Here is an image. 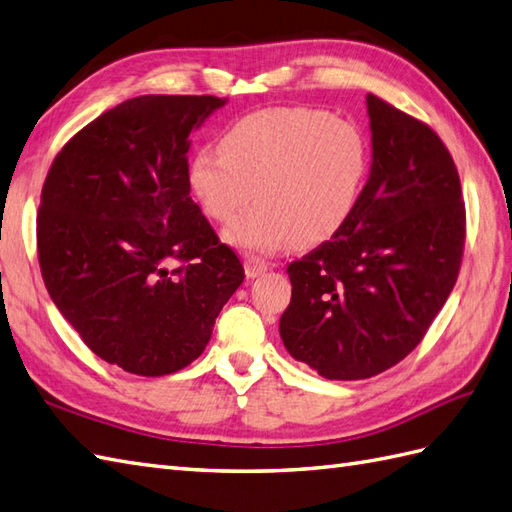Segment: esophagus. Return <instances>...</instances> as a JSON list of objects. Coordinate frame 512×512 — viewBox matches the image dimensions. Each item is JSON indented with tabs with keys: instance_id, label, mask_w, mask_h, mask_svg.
Returning a JSON list of instances; mask_svg holds the SVG:
<instances>
[{
	"instance_id": "obj_1",
	"label": "esophagus",
	"mask_w": 512,
	"mask_h": 512,
	"mask_svg": "<svg viewBox=\"0 0 512 512\" xmlns=\"http://www.w3.org/2000/svg\"><path fill=\"white\" fill-rule=\"evenodd\" d=\"M268 270V264L261 257H255V255H248L246 261H244V272L248 279H255V277H261L264 272Z\"/></svg>"
}]
</instances>
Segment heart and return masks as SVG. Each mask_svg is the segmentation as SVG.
Returning a JSON list of instances; mask_svg holds the SVG:
<instances>
[{
    "label": "heart",
    "instance_id": "obj_1",
    "mask_svg": "<svg viewBox=\"0 0 512 512\" xmlns=\"http://www.w3.org/2000/svg\"><path fill=\"white\" fill-rule=\"evenodd\" d=\"M371 150L364 130L310 106H275L233 122L220 150L202 148L187 161V185L209 218L244 251L272 253L294 242L331 240L353 216L366 183Z\"/></svg>",
    "mask_w": 512,
    "mask_h": 512
}]
</instances>
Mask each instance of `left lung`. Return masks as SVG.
<instances>
[{
  "label": "left lung",
  "instance_id": "1",
  "mask_svg": "<svg viewBox=\"0 0 512 512\" xmlns=\"http://www.w3.org/2000/svg\"><path fill=\"white\" fill-rule=\"evenodd\" d=\"M373 161L351 220L288 266L279 334L327 379H366L423 340L458 279L465 202L434 130L366 95Z\"/></svg>",
  "mask_w": 512,
  "mask_h": 512
}]
</instances>
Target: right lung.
Wrapping results in <instances>:
<instances>
[{"instance_id": "obj_1", "label": "right lung", "mask_w": 512, "mask_h": 512, "mask_svg": "<svg viewBox=\"0 0 512 512\" xmlns=\"http://www.w3.org/2000/svg\"><path fill=\"white\" fill-rule=\"evenodd\" d=\"M216 95H139L71 137L47 172L39 264L58 312L126 373L161 377L205 351L244 281L189 196V135Z\"/></svg>"}]
</instances>
